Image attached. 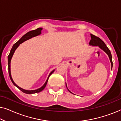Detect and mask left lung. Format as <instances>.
I'll return each mask as SVG.
<instances>
[{
    "mask_svg": "<svg viewBox=\"0 0 121 121\" xmlns=\"http://www.w3.org/2000/svg\"><path fill=\"white\" fill-rule=\"evenodd\" d=\"M90 36H91V39L90 42H89V45L92 46H98L100 49H101L102 50H103L104 52H105L108 55L109 58H110V62L111 63V69H112V66H113V63H112V55H111V53L110 49L108 48V47H107L104 41H102V39H101L100 38H99L98 37H96V36L93 35L92 34H90ZM65 85L68 90L70 93H72V92L70 91L69 89H68L67 84L66 83H65Z\"/></svg>",
    "mask_w": 121,
    "mask_h": 121,
    "instance_id": "1",
    "label": "left lung"
}]
</instances>
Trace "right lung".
I'll use <instances>...</instances> for the list:
<instances>
[{"mask_svg": "<svg viewBox=\"0 0 121 121\" xmlns=\"http://www.w3.org/2000/svg\"><path fill=\"white\" fill-rule=\"evenodd\" d=\"M42 28H38V29H37L36 30H32V31H30V32H27V34L24 35L22 37H21V39H20L17 42L15 43L14 45H13L12 48H11V51H10V53H9V56H8V69H9V74L11 82H12L13 84H14V85L15 86L17 87L18 89H19L21 91H22L23 92H24V93H25V94H35V93H38V92H41V91H42L44 89V87H46V85H47V83L48 80V79H49V77H50V75H51V74H52L54 72V70H55V69H54V70H53L52 72L50 73V74H49L48 77V78H47V80H46L45 83L43 84V85L42 86H41V87H39V88L36 89V90H25V89L21 88V87H19V86L17 85L15 83L14 80H13L12 77H11V72H10V62H11V58H12L13 56L14 53L16 49H17V48L19 47V45L21 43H22L25 42V41L28 40V39H32V37H36V36H37L39 35H41V31H42Z\"/></svg>", "mask_w": 121, "mask_h": 121, "instance_id": "add662e5", "label": "right lung"}]
</instances>
